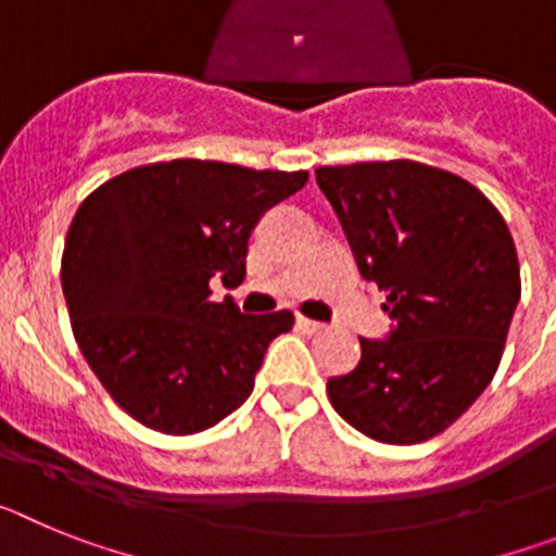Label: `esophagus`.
Here are the masks:
<instances>
[{
    "label": "esophagus",
    "mask_w": 556,
    "mask_h": 556,
    "mask_svg": "<svg viewBox=\"0 0 556 556\" xmlns=\"http://www.w3.org/2000/svg\"><path fill=\"white\" fill-rule=\"evenodd\" d=\"M298 328H301V331H306V333H314V331H320L323 323L308 320V317H298Z\"/></svg>",
    "instance_id": "obj_1"
}]
</instances>
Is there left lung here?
<instances>
[{
    "label": "left lung",
    "instance_id": "8db88e82",
    "mask_svg": "<svg viewBox=\"0 0 556 556\" xmlns=\"http://www.w3.org/2000/svg\"><path fill=\"white\" fill-rule=\"evenodd\" d=\"M358 273L387 292L392 331L328 378L333 409L378 443L448 429L488 390L520 301L507 223L476 186L417 161L320 166Z\"/></svg>",
    "mask_w": 556,
    "mask_h": 556
}]
</instances>
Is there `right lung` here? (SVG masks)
<instances>
[{
  "mask_svg": "<svg viewBox=\"0 0 556 556\" xmlns=\"http://www.w3.org/2000/svg\"><path fill=\"white\" fill-rule=\"evenodd\" d=\"M306 180L178 159L122 172L83 200L61 264L72 331L102 387L147 429L198 434L248 401L269 342L294 317L214 303L208 283L242 281L264 211Z\"/></svg>",
  "mask_w": 556,
  "mask_h": 556,
  "instance_id": "right-lung-1",
  "label": "right lung"
}]
</instances>
